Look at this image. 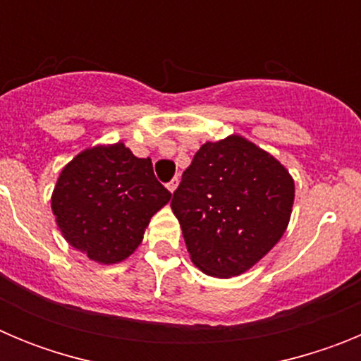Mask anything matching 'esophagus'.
Here are the masks:
<instances>
[{
    "label": "esophagus",
    "instance_id": "obj_1",
    "mask_svg": "<svg viewBox=\"0 0 361 361\" xmlns=\"http://www.w3.org/2000/svg\"><path fill=\"white\" fill-rule=\"evenodd\" d=\"M166 186H168V190H170L171 193H173V191L177 190V186H178V177H173V178H171L170 183L166 184Z\"/></svg>",
    "mask_w": 361,
    "mask_h": 361
}]
</instances>
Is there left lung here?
Wrapping results in <instances>:
<instances>
[{
	"mask_svg": "<svg viewBox=\"0 0 361 361\" xmlns=\"http://www.w3.org/2000/svg\"><path fill=\"white\" fill-rule=\"evenodd\" d=\"M295 183L269 153L231 135L206 142L173 191L171 209L191 262L206 275L237 276L280 240Z\"/></svg>",
	"mask_w": 361,
	"mask_h": 361,
	"instance_id": "1",
	"label": "left lung"
}]
</instances>
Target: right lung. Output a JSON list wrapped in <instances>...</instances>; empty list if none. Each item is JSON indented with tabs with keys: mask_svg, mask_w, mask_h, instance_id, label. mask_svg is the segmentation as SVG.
Wrapping results in <instances>:
<instances>
[{
	"mask_svg": "<svg viewBox=\"0 0 361 361\" xmlns=\"http://www.w3.org/2000/svg\"><path fill=\"white\" fill-rule=\"evenodd\" d=\"M170 199L152 161L117 142L85 149L63 168L52 212L70 245L95 262L116 264L135 251L149 219Z\"/></svg>",
	"mask_w": 361,
	"mask_h": 361,
	"instance_id": "add662e5",
	"label": "right lung"
}]
</instances>
